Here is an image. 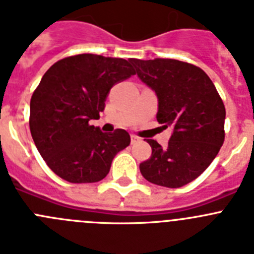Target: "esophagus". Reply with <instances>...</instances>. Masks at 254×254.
I'll use <instances>...</instances> for the list:
<instances>
[{
  "label": "esophagus",
  "mask_w": 254,
  "mask_h": 254,
  "mask_svg": "<svg viewBox=\"0 0 254 254\" xmlns=\"http://www.w3.org/2000/svg\"><path fill=\"white\" fill-rule=\"evenodd\" d=\"M141 138L138 137V136H136V134H131V142L134 143V142H138Z\"/></svg>",
  "instance_id": "1"
}]
</instances>
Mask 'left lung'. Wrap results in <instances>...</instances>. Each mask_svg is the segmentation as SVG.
Masks as SVG:
<instances>
[{"label": "left lung", "instance_id": "obj_1", "mask_svg": "<svg viewBox=\"0 0 254 254\" xmlns=\"http://www.w3.org/2000/svg\"><path fill=\"white\" fill-rule=\"evenodd\" d=\"M131 62L138 78L158 96V122L173 129L167 147L146 140L152 154L140 164L141 174L163 187L188 185L207 169L223 146V100L205 71L193 64L169 58Z\"/></svg>", "mask_w": 254, "mask_h": 254}]
</instances>
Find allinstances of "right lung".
Segmentation results:
<instances>
[{"label":"right lung","mask_w":254,"mask_h":254,"mask_svg":"<svg viewBox=\"0 0 254 254\" xmlns=\"http://www.w3.org/2000/svg\"><path fill=\"white\" fill-rule=\"evenodd\" d=\"M128 61L77 55L56 62L30 100L31 137L49 168L69 183L107 177L112 161L131 142L128 132L105 133L90 126L104 111L112 86L134 75Z\"/></svg>","instance_id":"1"}]
</instances>
